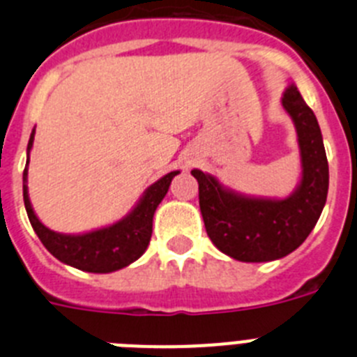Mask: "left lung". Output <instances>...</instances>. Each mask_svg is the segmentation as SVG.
<instances>
[{
    "label": "left lung",
    "instance_id": "8db88e82",
    "mask_svg": "<svg viewBox=\"0 0 357 357\" xmlns=\"http://www.w3.org/2000/svg\"><path fill=\"white\" fill-rule=\"evenodd\" d=\"M282 107L291 118L301 151V182L286 198L250 197L193 169L207 236L214 247L243 263H266L291 254L317 225L329 189V164L317 116L289 82Z\"/></svg>",
    "mask_w": 357,
    "mask_h": 357
}]
</instances>
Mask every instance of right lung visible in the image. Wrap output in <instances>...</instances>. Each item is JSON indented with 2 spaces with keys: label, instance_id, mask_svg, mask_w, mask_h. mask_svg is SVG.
I'll use <instances>...</instances> for the list:
<instances>
[{
  "label": "right lung",
  "instance_id": "obj_1",
  "mask_svg": "<svg viewBox=\"0 0 357 357\" xmlns=\"http://www.w3.org/2000/svg\"><path fill=\"white\" fill-rule=\"evenodd\" d=\"M33 137H36V128L31 130L26 148L28 159L23 172V198L28 220L50 254L55 255L61 263L91 273L116 272L139 259L150 243L155 209L168 193L173 176L181 172H169L168 175L160 176L159 181L146 188L134 209L119 222L84 234H61L40 223L28 197V162H30Z\"/></svg>",
  "mask_w": 357,
  "mask_h": 357
}]
</instances>
